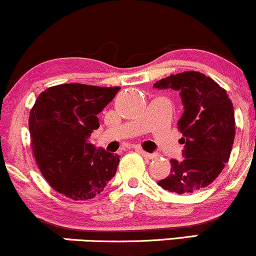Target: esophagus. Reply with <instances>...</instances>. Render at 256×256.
I'll return each mask as SVG.
<instances>
[{
    "instance_id": "obj_1",
    "label": "esophagus",
    "mask_w": 256,
    "mask_h": 256,
    "mask_svg": "<svg viewBox=\"0 0 256 256\" xmlns=\"http://www.w3.org/2000/svg\"><path fill=\"white\" fill-rule=\"evenodd\" d=\"M134 150L138 152V153L141 154V156H146V158H150V159L156 158V154H154V153H147V152H144V150H141V148H138V147H136V148H134Z\"/></svg>"
}]
</instances>
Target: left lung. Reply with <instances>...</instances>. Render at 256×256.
<instances>
[{
    "mask_svg": "<svg viewBox=\"0 0 256 256\" xmlns=\"http://www.w3.org/2000/svg\"><path fill=\"white\" fill-rule=\"evenodd\" d=\"M156 88L180 92L184 112L178 120L184 144V160L171 159V171L159 186L178 194L209 186L228 162L236 122L233 104L226 91L199 72H184L162 78Z\"/></svg>",
    "mask_w": 256,
    "mask_h": 256,
    "instance_id": "8db88e82",
    "label": "left lung"
}]
</instances>
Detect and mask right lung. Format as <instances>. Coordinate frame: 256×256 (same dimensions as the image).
<instances>
[{
    "mask_svg": "<svg viewBox=\"0 0 256 256\" xmlns=\"http://www.w3.org/2000/svg\"><path fill=\"white\" fill-rule=\"evenodd\" d=\"M120 87L62 84L41 92L30 110L36 162L50 186L74 200L94 198L114 178L120 156L96 150L88 137L97 115Z\"/></svg>",
    "mask_w": 256,
    "mask_h": 256,
    "instance_id": "obj_1",
    "label": "right lung"
}]
</instances>
